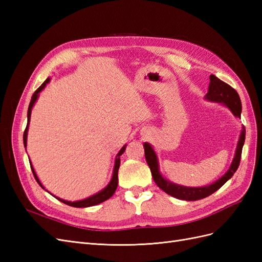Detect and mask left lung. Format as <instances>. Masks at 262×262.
<instances>
[{"instance_id": "obj_1", "label": "left lung", "mask_w": 262, "mask_h": 262, "mask_svg": "<svg viewBox=\"0 0 262 262\" xmlns=\"http://www.w3.org/2000/svg\"><path fill=\"white\" fill-rule=\"evenodd\" d=\"M207 99L212 101L222 102V104L226 105L229 109H231V112L235 117L237 118L241 117L242 102H241L238 93H237L231 85L221 81L220 78H217L213 74L210 75V85H209V92L207 94ZM245 136H246V129L245 126H243L238 144H237V147H236V154L234 157V161L225 175L222 178H220L219 180H216L215 182H213L212 185L200 187V188L182 187L179 185L172 184V182L163 178L160 171H158L157 157L152 146H150L148 143H144L143 146H144L146 162L150 169V172H152L155 184L160 187L163 191L170 194L171 196L177 198V199L186 200V201H195V200H200V199H203V198L211 195L212 193L215 192L216 190H219L222 186H223L229 178L233 177V175L237 170V168H238L239 163H241L242 149L245 143Z\"/></svg>"}]
</instances>
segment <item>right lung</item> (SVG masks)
<instances>
[{"instance_id": "obj_1", "label": "right lung", "mask_w": 262, "mask_h": 262, "mask_svg": "<svg viewBox=\"0 0 262 262\" xmlns=\"http://www.w3.org/2000/svg\"><path fill=\"white\" fill-rule=\"evenodd\" d=\"M49 81H50L49 78H47V80L41 84V86L38 87L37 91L34 93L33 97H31L30 104H29V107H28V113H27V118H28L27 125H26L25 131H24V137H23V139H24V145H25V146H26V144H27V131H28V124H29V119H30V114H31V108H33V106H34V104H35V101H36L37 98H38V94L43 90V87L46 86V84L48 83ZM124 149H125V146H123L120 150H119L118 155L116 156V163H115V168H114L113 178H112V180H110L109 185H108L104 190H101L100 192H98V193H96V194H94V195H92V196H90V198H87V199L81 200V201L71 202V201H66V200L59 199V198H57V199L60 200V201L63 202V203H66V204L70 205V207H74V208H87V207H92V205H96V204H99V203H101V202H104V201L108 200L109 198L115 193L116 189H117V186H118V169H119V166H120V155H122V153L124 152ZM30 167H31V171H33L34 177H35V179L37 180L39 186H40L41 188H43V186L40 184V181H39V179H38V177H37V175H36V172H35V170H34V168H33V166H31V163H30ZM43 189H45V188H43Z\"/></svg>"}]
</instances>
